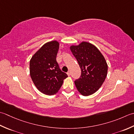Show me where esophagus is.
Returning <instances> with one entry per match:
<instances>
[{"label":"esophagus","mask_w":134,"mask_h":134,"mask_svg":"<svg viewBox=\"0 0 134 134\" xmlns=\"http://www.w3.org/2000/svg\"><path fill=\"white\" fill-rule=\"evenodd\" d=\"M67 75H68V76H70V71H69V72H67Z\"/></svg>","instance_id":"1"}]
</instances>
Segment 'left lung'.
Instances as JSON below:
<instances>
[{
	"instance_id": "obj_1",
	"label": "left lung",
	"mask_w": 134,
	"mask_h": 134,
	"mask_svg": "<svg viewBox=\"0 0 134 134\" xmlns=\"http://www.w3.org/2000/svg\"><path fill=\"white\" fill-rule=\"evenodd\" d=\"M70 50L81 69L80 77L75 81L76 88L84 96L94 94L107 76L108 65L104 57L95 46L87 42L71 46Z\"/></svg>"
}]
</instances>
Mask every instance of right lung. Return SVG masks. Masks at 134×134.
I'll list each match as a JSON object with an SVG mask.
<instances>
[{
  "label": "right lung",
  "instance_id": "right-lung-1",
  "mask_svg": "<svg viewBox=\"0 0 134 134\" xmlns=\"http://www.w3.org/2000/svg\"><path fill=\"white\" fill-rule=\"evenodd\" d=\"M59 43L53 41L43 45L30 61V75L36 88L42 93L52 95L61 88L68 75L60 69L56 57Z\"/></svg>",
  "mask_w": 134,
  "mask_h": 134
}]
</instances>
